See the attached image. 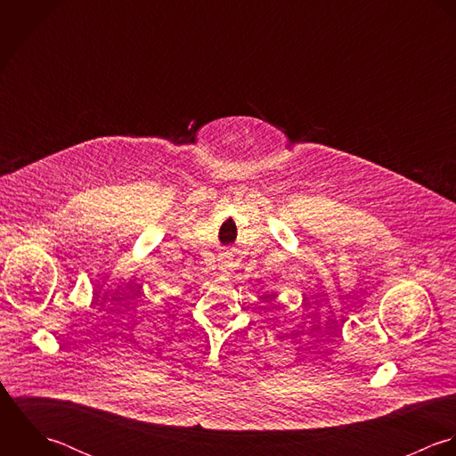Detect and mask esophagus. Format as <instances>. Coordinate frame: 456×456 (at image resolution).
Masks as SVG:
<instances>
[{
    "instance_id": "esophagus-1",
    "label": "esophagus",
    "mask_w": 456,
    "mask_h": 456,
    "mask_svg": "<svg viewBox=\"0 0 456 456\" xmlns=\"http://www.w3.org/2000/svg\"><path fill=\"white\" fill-rule=\"evenodd\" d=\"M224 266H227V265H224ZM225 273L229 274V268H222Z\"/></svg>"
}]
</instances>
